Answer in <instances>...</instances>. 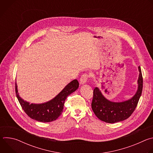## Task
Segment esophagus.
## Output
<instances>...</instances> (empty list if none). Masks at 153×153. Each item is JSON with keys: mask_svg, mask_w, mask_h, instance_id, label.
Instances as JSON below:
<instances>
[{"mask_svg": "<svg viewBox=\"0 0 153 153\" xmlns=\"http://www.w3.org/2000/svg\"><path fill=\"white\" fill-rule=\"evenodd\" d=\"M87 79H88V75L86 74H83L81 77H80V85H84L86 83V80H87Z\"/></svg>", "mask_w": 153, "mask_h": 153, "instance_id": "1", "label": "esophagus"}]
</instances>
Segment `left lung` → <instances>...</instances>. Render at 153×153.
<instances>
[{
    "mask_svg": "<svg viewBox=\"0 0 153 153\" xmlns=\"http://www.w3.org/2000/svg\"><path fill=\"white\" fill-rule=\"evenodd\" d=\"M138 70L139 74L137 91L132 97L128 100L121 102L111 101L103 95L99 88L96 87L94 88L91 107L94 113L100 120L114 123L127 119L134 112L141 96L143 88V78L140 66Z\"/></svg>",
    "mask_w": 153,
    "mask_h": 153,
    "instance_id": "obj_1",
    "label": "left lung"
}]
</instances>
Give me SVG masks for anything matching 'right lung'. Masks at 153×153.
<instances>
[{
	"instance_id": "right-lung-1",
	"label": "right lung",
	"mask_w": 153,
	"mask_h": 153,
	"mask_svg": "<svg viewBox=\"0 0 153 153\" xmlns=\"http://www.w3.org/2000/svg\"><path fill=\"white\" fill-rule=\"evenodd\" d=\"M79 83L76 79L72 80L51 100L42 103H30L21 98L18 93L16 81V97L24 111L31 119L41 122H50L56 120L62 114L67 97L76 91Z\"/></svg>"
}]
</instances>
